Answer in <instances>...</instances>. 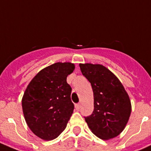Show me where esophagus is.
Returning a JSON list of instances; mask_svg holds the SVG:
<instances>
[{
    "label": "esophagus",
    "instance_id": "1",
    "mask_svg": "<svg viewBox=\"0 0 151 151\" xmlns=\"http://www.w3.org/2000/svg\"><path fill=\"white\" fill-rule=\"evenodd\" d=\"M75 107H76V110H79V109H80V103H76V104H75Z\"/></svg>",
    "mask_w": 151,
    "mask_h": 151
}]
</instances>
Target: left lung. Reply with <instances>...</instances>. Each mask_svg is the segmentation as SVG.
Returning a JSON list of instances; mask_svg holds the SVG:
<instances>
[{"mask_svg":"<svg viewBox=\"0 0 151 151\" xmlns=\"http://www.w3.org/2000/svg\"><path fill=\"white\" fill-rule=\"evenodd\" d=\"M81 73L91 83L94 97L92 114L85 117L92 132L101 139L117 136L125 128L131 103L118 78L100 64L80 63Z\"/></svg>","mask_w":151,"mask_h":151,"instance_id":"8db88e82","label":"left lung"}]
</instances>
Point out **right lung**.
I'll return each mask as SVG.
<instances>
[{"mask_svg": "<svg viewBox=\"0 0 151 151\" xmlns=\"http://www.w3.org/2000/svg\"><path fill=\"white\" fill-rule=\"evenodd\" d=\"M75 66L55 63L39 72L22 98V109L27 126L43 140L56 139L65 129L74 110L72 88L66 82Z\"/></svg>", "mask_w": 151, "mask_h": 151, "instance_id": "right-lung-1", "label": "right lung"}]
</instances>
